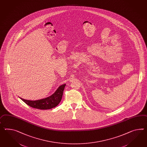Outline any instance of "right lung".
Returning a JSON list of instances; mask_svg holds the SVG:
<instances>
[{"mask_svg": "<svg viewBox=\"0 0 147 147\" xmlns=\"http://www.w3.org/2000/svg\"><path fill=\"white\" fill-rule=\"evenodd\" d=\"M65 86V84L61 85L54 94L49 96V97L40 100L31 101L20 98L27 105H29L31 107L34 108L41 110L52 109L58 105L61 101Z\"/></svg>", "mask_w": 147, "mask_h": 147, "instance_id": "right-lung-1", "label": "right lung"}]
</instances>
